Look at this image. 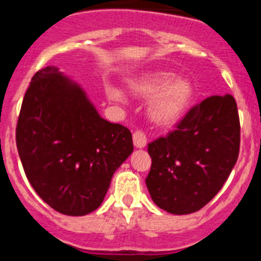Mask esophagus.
Returning a JSON list of instances; mask_svg holds the SVG:
<instances>
[{"label": "esophagus", "mask_w": 261, "mask_h": 261, "mask_svg": "<svg viewBox=\"0 0 261 261\" xmlns=\"http://www.w3.org/2000/svg\"><path fill=\"white\" fill-rule=\"evenodd\" d=\"M133 140L136 148H144L147 145V136L142 130H136L133 134Z\"/></svg>", "instance_id": "obj_1"}]
</instances>
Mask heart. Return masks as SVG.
<instances>
[{"mask_svg": "<svg viewBox=\"0 0 261 261\" xmlns=\"http://www.w3.org/2000/svg\"><path fill=\"white\" fill-rule=\"evenodd\" d=\"M134 96L148 100V116L154 125L170 127L183 118L194 98V88L189 79L174 76L168 71L145 72L128 82ZM110 101L122 104L126 97L119 88L107 87Z\"/></svg>", "mask_w": 261, "mask_h": 261, "instance_id": "obj_1", "label": "heart"}]
</instances>
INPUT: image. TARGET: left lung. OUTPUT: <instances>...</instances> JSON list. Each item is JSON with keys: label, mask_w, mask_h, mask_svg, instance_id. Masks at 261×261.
<instances>
[{"label": "left lung", "mask_w": 261, "mask_h": 261, "mask_svg": "<svg viewBox=\"0 0 261 261\" xmlns=\"http://www.w3.org/2000/svg\"><path fill=\"white\" fill-rule=\"evenodd\" d=\"M239 143L233 96H211L195 105L174 131L148 144L152 165L145 185L152 200L173 215L201 210L233 170Z\"/></svg>", "instance_id": "8db88e82"}]
</instances>
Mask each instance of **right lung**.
<instances>
[{
  "label": "right lung",
  "instance_id": "1",
  "mask_svg": "<svg viewBox=\"0 0 261 261\" xmlns=\"http://www.w3.org/2000/svg\"><path fill=\"white\" fill-rule=\"evenodd\" d=\"M15 136L31 186L67 216L97 210L114 171L134 151L131 131L98 116L86 92L55 66L34 75Z\"/></svg>",
  "mask_w": 261,
  "mask_h": 261
}]
</instances>
